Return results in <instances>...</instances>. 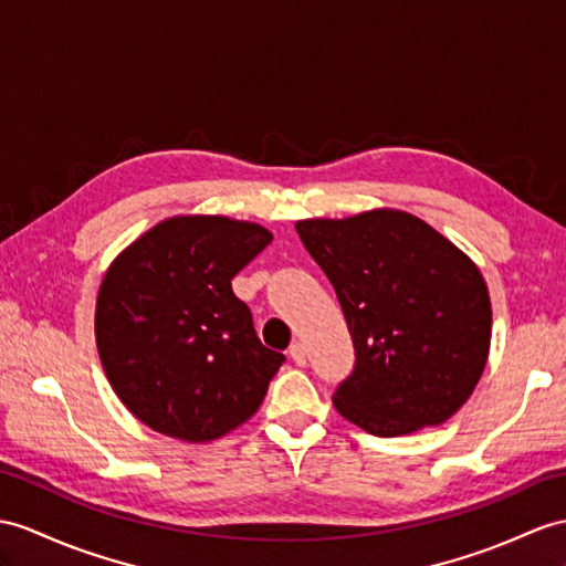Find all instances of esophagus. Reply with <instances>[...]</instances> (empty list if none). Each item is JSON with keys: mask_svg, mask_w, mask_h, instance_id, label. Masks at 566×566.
I'll use <instances>...</instances> for the list:
<instances>
[{"mask_svg": "<svg viewBox=\"0 0 566 566\" xmlns=\"http://www.w3.org/2000/svg\"><path fill=\"white\" fill-rule=\"evenodd\" d=\"M291 357L295 360V365H300V367H305L307 365V348H305V343H300V340H295L293 346H291Z\"/></svg>", "mask_w": 566, "mask_h": 566, "instance_id": "1", "label": "esophagus"}]
</instances>
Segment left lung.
I'll list each match as a JSON object with an SVG mask.
<instances>
[{"label":"left lung","instance_id":"1","mask_svg":"<svg viewBox=\"0 0 566 566\" xmlns=\"http://www.w3.org/2000/svg\"><path fill=\"white\" fill-rule=\"evenodd\" d=\"M295 230L334 285L355 346L334 394L340 416L377 437L449 420L490 353L492 307L473 261L394 209L297 220Z\"/></svg>","mask_w":566,"mask_h":566}]
</instances>
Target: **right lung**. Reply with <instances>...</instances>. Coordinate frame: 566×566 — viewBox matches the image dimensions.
Returning <instances> with one entry per match:
<instances>
[{"instance_id": "right-lung-1", "label": "right lung", "mask_w": 566, "mask_h": 566, "mask_svg": "<svg viewBox=\"0 0 566 566\" xmlns=\"http://www.w3.org/2000/svg\"><path fill=\"white\" fill-rule=\"evenodd\" d=\"M271 240L244 220L175 216L109 264L95 343L119 401L150 430L211 442L264 401L285 355L259 340L230 281Z\"/></svg>"}]
</instances>
